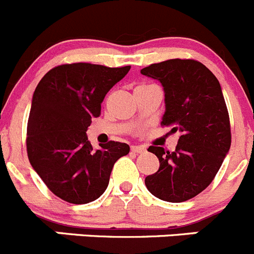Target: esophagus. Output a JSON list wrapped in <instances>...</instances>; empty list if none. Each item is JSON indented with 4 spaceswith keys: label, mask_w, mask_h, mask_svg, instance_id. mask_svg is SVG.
<instances>
[{
    "label": "esophagus",
    "mask_w": 254,
    "mask_h": 254,
    "mask_svg": "<svg viewBox=\"0 0 254 254\" xmlns=\"http://www.w3.org/2000/svg\"><path fill=\"white\" fill-rule=\"evenodd\" d=\"M131 151L134 153H143L146 151V148L142 147V146H132Z\"/></svg>",
    "instance_id": "34e87169"
}]
</instances>
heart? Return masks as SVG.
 I'll return each mask as SVG.
<instances>
[{"mask_svg":"<svg viewBox=\"0 0 254 254\" xmlns=\"http://www.w3.org/2000/svg\"><path fill=\"white\" fill-rule=\"evenodd\" d=\"M146 85H147V84H141V85H138V87H137V88H141V87H146Z\"/></svg>","mask_w":254,"mask_h":254,"instance_id":"1","label":"heart"}]
</instances>
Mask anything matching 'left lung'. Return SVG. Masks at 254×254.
Segmentation results:
<instances>
[{
    "instance_id": "1",
    "label": "left lung",
    "mask_w": 254,
    "mask_h": 254,
    "mask_svg": "<svg viewBox=\"0 0 254 254\" xmlns=\"http://www.w3.org/2000/svg\"><path fill=\"white\" fill-rule=\"evenodd\" d=\"M141 74L162 84L166 109L161 125L180 133L173 152L148 147L160 167L145 179L146 188L165 201H186L208 188L230 148L229 115L222 88L205 65L192 59L151 64Z\"/></svg>"
}]
</instances>
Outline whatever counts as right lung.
<instances>
[{
    "label": "right lung",
    "instance_id": "right-lung-1",
    "mask_svg": "<svg viewBox=\"0 0 254 254\" xmlns=\"http://www.w3.org/2000/svg\"><path fill=\"white\" fill-rule=\"evenodd\" d=\"M129 69V65L108 68L89 63L58 65L35 89L27 121V156L49 190L68 203L98 199L115 162L129 152L127 143L115 141L94 150L87 136L106 94Z\"/></svg>",
    "mask_w": 254,
    "mask_h": 254
}]
</instances>
